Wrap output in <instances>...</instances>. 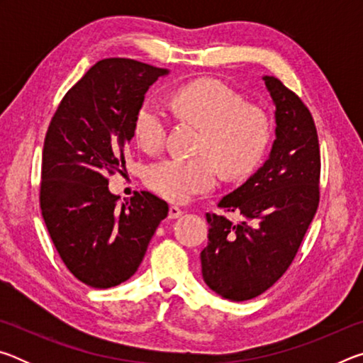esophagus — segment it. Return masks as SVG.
<instances>
[{
	"label": "esophagus",
	"mask_w": 363,
	"mask_h": 363,
	"mask_svg": "<svg viewBox=\"0 0 363 363\" xmlns=\"http://www.w3.org/2000/svg\"><path fill=\"white\" fill-rule=\"evenodd\" d=\"M182 213H184L182 208H179L177 205H171V206H169V218H171V219L181 218Z\"/></svg>",
	"instance_id": "esophagus-1"
}]
</instances>
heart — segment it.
I'll return each mask as SVG.
<instances>
[{"label": "heart", "instance_id": "heart-1", "mask_svg": "<svg viewBox=\"0 0 363 363\" xmlns=\"http://www.w3.org/2000/svg\"><path fill=\"white\" fill-rule=\"evenodd\" d=\"M169 106L179 120L201 126L199 155H173L147 169V186L164 199L189 200L218 182L220 164L230 177L257 167L270 140V121L261 107L247 104L229 86L216 79H196L173 91ZM133 131L138 144L157 152L167 143L168 116L155 101L145 99L134 113Z\"/></svg>", "mask_w": 363, "mask_h": 363}]
</instances>
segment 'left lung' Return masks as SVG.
Segmentation results:
<instances>
[{"label":"left lung","mask_w":363,"mask_h":363,"mask_svg":"<svg viewBox=\"0 0 363 363\" xmlns=\"http://www.w3.org/2000/svg\"><path fill=\"white\" fill-rule=\"evenodd\" d=\"M275 106L269 158L218 206L242 220L206 213L208 245L200 253L205 284L219 296L248 301L269 290L298 253L318 206L320 149L299 97L275 77H262Z\"/></svg>","instance_id":"8db88e82"}]
</instances>
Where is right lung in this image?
<instances>
[{
  "instance_id": "1",
  "label": "right lung",
  "mask_w": 363,
  "mask_h": 363,
  "mask_svg": "<svg viewBox=\"0 0 363 363\" xmlns=\"http://www.w3.org/2000/svg\"><path fill=\"white\" fill-rule=\"evenodd\" d=\"M168 69L133 59L99 60L64 96L48 128L40 205L67 269L93 288L133 277L168 203L150 192L120 201L108 174L125 169L133 120L145 93Z\"/></svg>"
}]
</instances>
